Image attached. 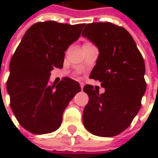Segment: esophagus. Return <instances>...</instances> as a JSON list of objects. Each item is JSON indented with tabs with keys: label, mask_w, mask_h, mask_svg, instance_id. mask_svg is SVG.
I'll use <instances>...</instances> for the list:
<instances>
[{
	"label": "esophagus",
	"mask_w": 158,
	"mask_h": 158,
	"mask_svg": "<svg viewBox=\"0 0 158 158\" xmlns=\"http://www.w3.org/2000/svg\"><path fill=\"white\" fill-rule=\"evenodd\" d=\"M79 85H80V88H81V89H83V86H84V85H83V83H82V82H80V83H79Z\"/></svg>",
	"instance_id": "obj_1"
}]
</instances>
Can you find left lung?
Here are the masks:
<instances>
[{
  "mask_svg": "<svg viewBox=\"0 0 158 158\" xmlns=\"http://www.w3.org/2000/svg\"><path fill=\"white\" fill-rule=\"evenodd\" d=\"M82 36L99 49L89 78L99 80L105 92L85 85L89 102L83 110V124L92 135L111 137L123 132L141 108L146 89L142 55L126 29L111 23L86 24Z\"/></svg>",
  "mask_w": 158,
  "mask_h": 158,
  "instance_id": "1",
  "label": "left lung"
}]
</instances>
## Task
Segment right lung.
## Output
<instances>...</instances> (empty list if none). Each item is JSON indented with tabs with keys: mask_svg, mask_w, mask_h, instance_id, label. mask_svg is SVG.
<instances>
[{
	"mask_svg": "<svg viewBox=\"0 0 158 158\" xmlns=\"http://www.w3.org/2000/svg\"><path fill=\"white\" fill-rule=\"evenodd\" d=\"M84 23L55 21L33 24L24 34L10 62L7 91L10 105L19 123L35 135L59 128L62 115L73 97L81 90L79 82L63 79L49 85L50 71L61 69L65 52L79 39Z\"/></svg>",
	"mask_w": 158,
	"mask_h": 158,
	"instance_id": "right-lung-1",
	"label": "right lung"
}]
</instances>
